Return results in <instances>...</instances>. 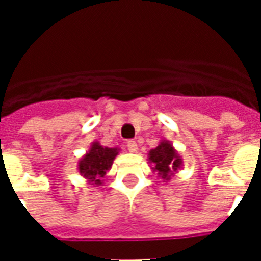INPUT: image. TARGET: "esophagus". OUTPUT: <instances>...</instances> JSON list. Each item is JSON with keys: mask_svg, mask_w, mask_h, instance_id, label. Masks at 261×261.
I'll list each match as a JSON object with an SVG mask.
<instances>
[{"mask_svg": "<svg viewBox=\"0 0 261 261\" xmlns=\"http://www.w3.org/2000/svg\"><path fill=\"white\" fill-rule=\"evenodd\" d=\"M126 147H128L129 153H136V151L138 150V146H137V142L136 141H128V144H126Z\"/></svg>", "mask_w": 261, "mask_h": 261, "instance_id": "34e87169", "label": "esophagus"}]
</instances>
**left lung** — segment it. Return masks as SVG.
<instances>
[{
  "instance_id": "left-lung-1",
  "label": "left lung",
  "mask_w": 261,
  "mask_h": 261,
  "mask_svg": "<svg viewBox=\"0 0 261 261\" xmlns=\"http://www.w3.org/2000/svg\"><path fill=\"white\" fill-rule=\"evenodd\" d=\"M147 161L153 172H156L163 181H168L183 165L180 154L167 140H161L158 146L147 153Z\"/></svg>"
}]
</instances>
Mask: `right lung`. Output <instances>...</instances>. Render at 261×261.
I'll use <instances>...</instances> for the list:
<instances>
[{"mask_svg":"<svg viewBox=\"0 0 261 261\" xmlns=\"http://www.w3.org/2000/svg\"><path fill=\"white\" fill-rule=\"evenodd\" d=\"M119 153V147L102 146L98 141H94L86 154L78 161V172L91 186H102L103 177L111 170Z\"/></svg>","mask_w":261,"mask_h":261,"instance_id":"obj_1","label":"right lung"}]
</instances>
